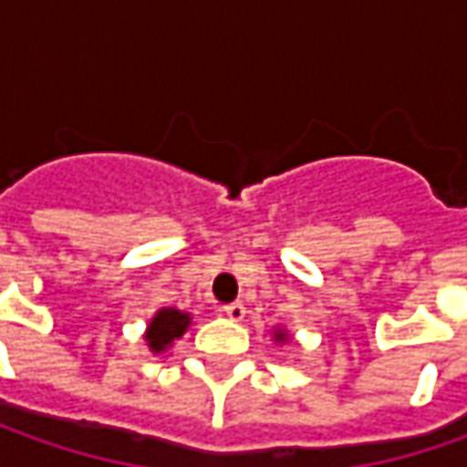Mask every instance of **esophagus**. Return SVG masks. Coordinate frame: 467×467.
<instances>
[{"instance_id":"34e87169","label":"esophagus","mask_w":467,"mask_h":467,"mask_svg":"<svg viewBox=\"0 0 467 467\" xmlns=\"http://www.w3.org/2000/svg\"><path fill=\"white\" fill-rule=\"evenodd\" d=\"M221 314L228 317L231 322H242L244 317H246V306H244L242 301H234V304H225V306H221Z\"/></svg>"}]
</instances>
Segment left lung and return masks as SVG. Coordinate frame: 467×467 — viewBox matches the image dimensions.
Returning a JSON list of instances; mask_svg holds the SVG:
<instances>
[{"mask_svg": "<svg viewBox=\"0 0 467 467\" xmlns=\"http://www.w3.org/2000/svg\"><path fill=\"white\" fill-rule=\"evenodd\" d=\"M273 340L278 343V346H285V343H291V335L285 327H273Z\"/></svg>", "mask_w": 467, "mask_h": 467, "instance_id": "obj_1", "label": "left lung"}]
</instances>
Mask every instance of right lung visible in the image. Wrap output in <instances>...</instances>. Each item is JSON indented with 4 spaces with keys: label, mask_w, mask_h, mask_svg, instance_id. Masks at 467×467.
<instances>
[{
    "label": "right lung",
    "mask_w": 467,
    "mask_h": 467,
    "mask_svg": "<svg viewBox=\"0 0 467 467\" xmlns=\"http://www.w3.org/2000/svg\"><path fill=\"white\" fill-rule=\"evenodd\" d=\"M192 325V314L182 312L176 306H163L150 317L148 327H145V346L153 350V353H161L173 346V340H179L184 332L189 330Z\"/></svg>",
    "instance_id": "add662e5"
}]
</instances>
